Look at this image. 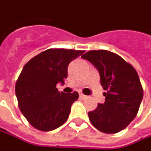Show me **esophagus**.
Wrapping results in <instances>:
<instances>
[{
	"mask_svg": "<svg viewBox=\"0 0 151 151\" xmlns=\"http://www.w3.org/2000/svg\"><path fill=\"white\" fill-rule=\"evenodd\" d=\"M79 97H80L81 99H85V98H86L87 96H86L85 95H84L83 93H79Z\"/></svg>",
	"mask_w": 151,
	"mask_h": 151,
	"instance_id": "esophagus-1",
	"label": "esophagus"
}]
</instances>
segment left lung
I'll return each mask as SVG.
<instances>
[{
	"instance_id": "8db88e82",
	"label": "left lung",
	"mask_w": 151,
	"mask_h": 151,
	"mask_svg": "<svg viewBox=\"0 0 151 151\" xmlns=\"http://www.w3.org/2000/svg\"><path fill=\"white\" fill-rule=\"evenodd\" d=\"M81 57L89 60L100 74L106 92L104 103L89 112V119L97 130L116 133L136 117L144 91L134 67L120 55L108 50H91Z\"/></svg>"
}]
</instances>
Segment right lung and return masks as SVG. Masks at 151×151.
I'll list each match as a JSON object with an SVG mask.
<instances>
[{"label": "right lung", "mask_w": 151, "mask_h": 151, "mask_svg": "<svg viewBox=\"0 0 151 151\" xmlns=\"http://www.w3.org/2000/svg\"><path fill=\"white\" fill-rule=\"evenodd\" d=\"M84 52L49 49L24 66L16 82L15 93L19 109L33 127L49 132L67 121L71 106L78 100V93L60 92L56 84H64L69 63Z\"/></svg>", "instance_id": "obj_1"}]
</instances>
